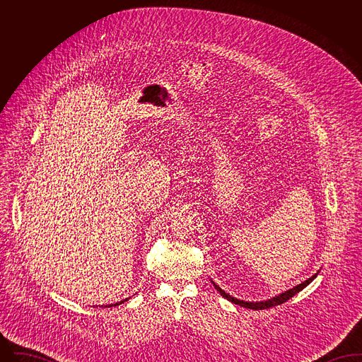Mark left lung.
<instances>
[{
    "label": "left lung",
    "mask_w": 362,
    "mask_h": 362,
    "mask_svg": "<svg viewBox=\"0 0 362 362\" xmlns=\"http://www.w3.org/2000/svg\"><path fill=\"white\" fill-rule=\"evenodd\" d=\"M317 276V273L315 274V276H310L308 278L307 281H304V282H301L300 285H297V286H294L292 289H289V291H286V292L279 293L278 296L276 297H273V298H269V300H264V301H243V300H239V298H235V297H232L230 294H228V293H225L218 285H216L213 281V285H214V288L218 291V292L221 293V296L225 297L226 300H229L230 303H233V304H238V305H240V307H244V308H250V310H267V308H272V307H276V305H279V304H284V303H286L289 298H292L294 294H297V293L300 292V291H303L307 285H310V282L316 278Z\"/></svg>",
    "instance_id": "left-lung-1"
}]
</instances>
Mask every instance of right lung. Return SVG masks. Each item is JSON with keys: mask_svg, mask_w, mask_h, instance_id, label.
I'll return each mask as SVG.
<instances>
[{"mask_svg": "<svg viewBox=\"0 0 362 362\" xmlns=\"http://www.w3.org/2000/svg\"><path fill=\"white\" fill-rule=\"evenodd\" d=\"M127 300V298H126ZM126 300H123V301H119V303H115V304H111V305H108V307H117V305H119V304H122V303H124ZM107 307V305H105Z\"/></svg>", "mask_w": 362, "mask_h": 362, "instance_id": "add662e5", "label": "right lung"}]
</instances>
